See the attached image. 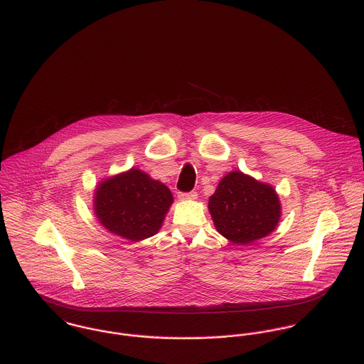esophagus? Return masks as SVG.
<instances>
[{"mask_svg": "<svg viewBox=\"0 0 364 364\" xmlns=\"http://www.w3.org/2000/svg\"><path fill=\"white\" fill-rule=\"evenodd\" d=\"M178 198L180 200H196L197 198V193L191 191V193H178Z\"/></svg>", "mask_w": 364, "mask_h": 364, "instance_id": "esophagus-1", "label": "esophagus"}]
</instances>
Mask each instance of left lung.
Masks as SVG:
<instances>
[{
  "mask_svg": "<svg viewBox=\"0 0 364 364\" xmlns=\"http://www.w3.org/2000/svg\"><path fill=\"white\" fill-rule=\"evenodd\" d=\"M208 210L219 233L236 245H249L270 235L282 217L277 191L240 170L219 181Z\"/></svg>",
  "mask_w": 364,
  "mask_h": 364,
  "instance_id": "8db88e82",
  "label": "left lung"
}]
</instances>
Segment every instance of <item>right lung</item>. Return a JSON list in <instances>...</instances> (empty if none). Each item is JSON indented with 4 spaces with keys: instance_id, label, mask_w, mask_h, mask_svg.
<instances>
[{
    "instance_id": "1",
    "label": "right lung",
    "mask_w": 364,
    "mask_h": 364,
    "mask_svg": "<svg viewBox=\"0 0 364 364\" xmlns=\"http://www.w3.org/2000/svg\"><path fill=\"white\" fill-rule=\"evenodd\" d=\"M173 204L171 191L132 167L104 178L94 191V214L112 235L139 242L156 235Z\"/></svg>"
}]
</instances>
